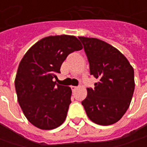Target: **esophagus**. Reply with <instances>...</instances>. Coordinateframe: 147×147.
I'll list each match as a JSON object with an SVG mask.
<instances>
[{
	"mask_svg": "<svg viewBox=\"0 0 147 147\" xmlns=\"http://www.w3.org/2000/svg\"><path fill=\"white\" fill-rule=\"evenodd\" d=\"M77 88H78V87H76V86H71V89H72V91H75Z\"/></svg>",
	"mask_w": 147,
	"mask_h": 147,
	"instance_id": "obj_1",
	"label": "esophagus"
}]
</instances>
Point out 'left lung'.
<instances>
[{"mask_svg":"<svg viewBox=\"0 0 147 147\" xmlns=\"http://www.w3.org/2000/svg\"><path fill=\"white\" fill-rule=\"evenodd\" d=\"M88 56L90 73L99 81L87 88L82 101L88 118L99 125L118 122L128 109L133 97L134 70L115 47L97 38L78 37Z\"/></svg>","mask_w":147,"mask_h":147,"instance_id":"left-lung-1","label":"left lung"}]
</instances>
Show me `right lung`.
<instances>
[{"label":"right lung","instance_id":"obj_1","mask_svg":"<svg viewBox=\"0 0 147 147\" xmlns=\"http://www.w3.org/2000/svg\"><path fill=\"white\" fill-rule=\"evenodd\" d=\"M82 49L74 36H49L35 43L21 59L14 86L24 115L35 127L51 130L65 122L72 90L53 79L66 57Z\"/></svg>","mask_w":147,"mask_h":147}]
</instances>
